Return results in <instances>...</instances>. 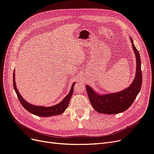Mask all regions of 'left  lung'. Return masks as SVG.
<instances>
[{"label": "left lung", "mask_w": 154, "mask_h": 154, "mask_svg": "<svg viewBox=\"0 0 154 154\" xmlns=\"http://www.w3.org/2000/svg\"><path fill=\"white\" fill-rule=\"evenodd\" d=\"M132 48L136 58V72L134 81L128 87L116 93L100 94L88 85H86L87 94L92 106L99 113L116 114L127 110L132 105L141 90L143 77L141 68V58L135 47L133 40L130 38Z\"/></svg>", "instance_id": "left-lung-1"}]
</instances>
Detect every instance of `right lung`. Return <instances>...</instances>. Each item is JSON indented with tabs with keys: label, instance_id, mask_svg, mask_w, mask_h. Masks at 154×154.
I'll use <instances>...</instances> for the list:
<instances>
[{
	"label": "right lung",
	"instance_id": "add662e5",
	"mask_svg": "<svg viewBox=\"0 0 154 154\" xmlns=\"http://www.w3.org/2000/svg\"><path fill=\"white\" fill-rule=\"evenodd\" d=\"M74 84H75V83H73L71 88V91H70L69 94L65 97L64 99L58 104L48 107L37 105L36 106L27 102L20 95L16 86L15 71L13 72V87L17 93V95L18 97V100H19L20 102V103L23 106H24V108L28 112H29L30 113L40 116V117H49V116L60 115L62 114L63 112L66 110L69 105L70 100H71V97L73 93Z\"/></svg>",
	"mask_w": 154,
	"mask_h": 154
}]
</instances>
